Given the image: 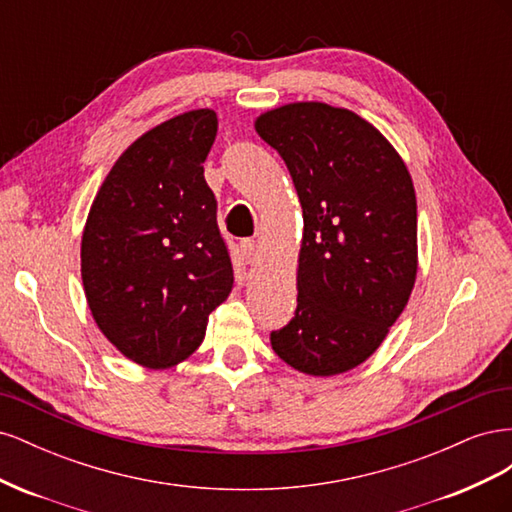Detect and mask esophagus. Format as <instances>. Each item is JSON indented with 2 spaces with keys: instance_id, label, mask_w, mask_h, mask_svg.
<instances>
[{
  "instance_id": "obj_1",
  "label": "esophagus",
  "mask_w": 512,
  "mask_h": 512,
  "mask_svg": "<svg viewBox=\"0 0 512 512\" xmlns=\"http://www.w3.org/2000/svg\"><path fill=\"white\" fill-rule=\"evenodd\" d=\"M241 252H243V256H245V262L247 265H254V262L258 260V245L254 243V241H243L241 243Z\"/></svg>"
}]
</instances>
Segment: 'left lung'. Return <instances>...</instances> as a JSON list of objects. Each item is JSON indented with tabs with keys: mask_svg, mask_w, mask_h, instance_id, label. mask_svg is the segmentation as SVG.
I'll return each instance as SVG.
<instances>
[{
	"mask_svg": "<svg viewBox=\"0 0 512 512\" xmlns=\"http://www.w3.org/2000/svg\"><path fill=\"white\" fill-rule=\"evenodd\" d=\"M254 128L284 158L303 209L297 314L271 346L301 374H344L380 348L416 282L408 166L367 119L324 102L271 108Z\"/></svg>",
	"mask_w": 512,
	"mask_h": 512,
	"instance_id": "1",
	"label": "left lung"
}]
</instances>
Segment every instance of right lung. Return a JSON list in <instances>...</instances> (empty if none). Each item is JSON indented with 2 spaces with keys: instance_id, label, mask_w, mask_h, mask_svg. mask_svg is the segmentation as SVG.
Returning a JSON list of instances; mask_svg holds the SVG:
<instances>
[{
  "instance_id": "add662e5",
  "label": "right lung",
  "mask_w": 512,
  "mask_h": 512,
  "mask_svg": "<svg viewBox=\"0 0 512 512\" xmlns=\"http://www.w3.org/2000/svg\"><path fill=\"white\" fill-rule=\"evenodd\" d=\"M215 134L218 115L196 108L138 136L108 170L83 228L91 316L147 369L188 359L235 282L203 168Z\"/></svg>"
}]
</instances>
